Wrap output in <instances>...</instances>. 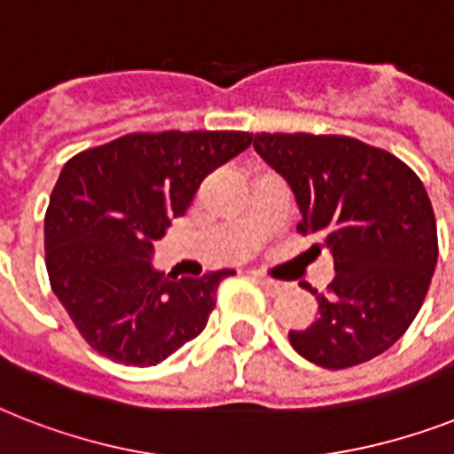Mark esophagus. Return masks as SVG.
<instances>
[{
    "mask_svg": "<svg viewBox=\"0 0 454 454\" xmlns=\"http://www.w3.org/2000/svg\"><path fill=\"white\" fill-rule=\"evenodd\" d=\"M254 278L259 280L263 290L269 292L270 297H276V294H283L287 290V283H280V280H273V278H266L263 273H254Z\"/></svg>",
    "mask_w": 454,
    "mask_h": 454,
    "instance_id": "esophagus-1",
    "label": "esophagus"
}]
</instances>
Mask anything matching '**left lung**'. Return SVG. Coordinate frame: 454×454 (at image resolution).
I'll return each instance as SVG.
<instances>
[{
	"label": "left lung",
	"instance_id": "8db88e82",
	"mask_svg": "<svg viewBox=\"0 0 454 454\" xmlns=\"http://www.w3.org/2000/svg\"><path fill=\"white\" fill-rule=\"evenodd\" d=\"M256 153L290 184L301 235H320L334 280L317 320L290 330L310 363L344 370L377 358L422 309L438 259L436 216L415 171L351 137L254 134Z\"/></svg>",
	"mask_w": 454,
	"mask_h": 454
}]
</instances>
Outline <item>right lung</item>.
<instances>
[{
	"mask_svg": "<svg viewBox=\"0 0 454 454\" xmlns=\"http://www.w3.org/2000/svg\"><path fill=\"white\" fill-rule=\"evenodd\" d=\"M249 144L247 131L127 134L67 160L44 216L46 270L94 351L148 367L205 330L235 270L176 278L155 270L153 252L202 178Z\"/></svg>",
	"mask_w": 454,
	"mask_h": 454,
	"instance_id": "right-lung-1",
	"label": "right lung"
}]
</instances>
